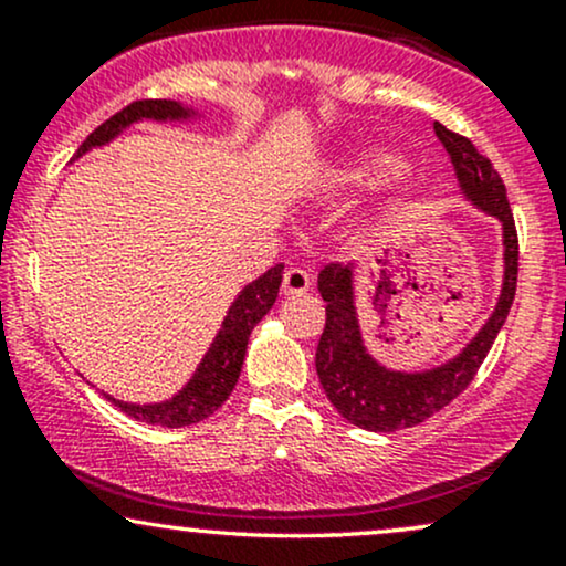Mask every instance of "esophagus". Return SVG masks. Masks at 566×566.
Instances as JSON below:
<instances>
[{"label": "esophagus", "instance_id": "esophagus-1", "mask_svg": "<svg viewBox=\"0 0 566 566\" xmlns=\"http://www.w3.org/2000/svg\"><path fill=\"white\" fill-rule=\"evenodd\" d=\"M311 287V276L303 269H287L282 279V292L284 295H303Z\"/></svg>", "mask_w": 566, "mask_h": 566}]
</instances>
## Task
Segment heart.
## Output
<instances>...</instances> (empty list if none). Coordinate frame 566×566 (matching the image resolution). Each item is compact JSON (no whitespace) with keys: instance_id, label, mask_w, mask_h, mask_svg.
Instances as JSON below:
<instances>
[{"instance_id":"heart-1","label":"heart","mask_w":566,"mask_h":566,"mask_svg":"<svg viewBox=\"0 0 566 566\" xmlns=\"http://www.w3.org/2000/svg\"><path fill=\"white\" fill-rule=\"evenodd\" d=\"M399 167H401L399 157H394V154L375 151V154H367L365 159L356 161V165L348 167V170H343L340 184L343 186H359V184H367V180H373V178H380V175L399 172Z\"/></svg>"}]
</instances>
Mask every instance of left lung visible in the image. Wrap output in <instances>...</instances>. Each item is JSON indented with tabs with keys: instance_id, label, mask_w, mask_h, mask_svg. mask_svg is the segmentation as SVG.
<instances>
[{
	"instance_id": "obj_1",
	"label": "left lung",
	"mask_w": 566,
	"mask_h": 566,
	"mask_svg": "<svg viewBox=\"0 0 566 566\" xmlns=\"http://www.w3.org/2000/svg\"><path fill=\"white\" fill-rule=\"evenodd\" d=\"M433 133L450 154L465 201L495 218L503 229V287L490 319L454 359L423 373H401L380 365L365 346L356 316L354 265H324L319 292L327 303V322L316 346V375L337 412L365 431L388 433L412 428L463 394L482 367L484 356L490 354L500 327L509 319L516 295L518 239L503 180L469 138L439 122H433Z\"/></svg>"
}]
</instances>
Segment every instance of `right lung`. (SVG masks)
Here are the masks:
<instances>
[{
  "instance_id": "right-lung-1",
  "label": "right lung",
  "mask_w": 566,
  "mask_h": 566,
  "mask_svg": "<svg viewBox=\"0 0 566 566\" xmlns=\"http://www.w3.org/2000/svg\"><path fill=\"white\" fill-rule=\"evenodd\" d=\"M197 116L199 112H193V108H188L178 101H135L129 103L127 108H122L119 114H114L112 119L103 122L101 127L93 129V133L87 135V140L80 146L74 159L93 151V148L112 143L122 129L135 125V122H191L197 119ZM282 271L284 265L276 263L274 269H269L263 276H258L255 282H250L242 292H239L237 301L231 303L229 311H226V319L220 324L216 340L207 348L205 359L199 361L193 378L188 380L172 399L157 401V405H129V401H119L108 394L103 396H106L108 401H114V405L119 407L122 412H127L129 418L148 426L184 428L210 418V415L229 399L233 386H237L239 373H242L244 365L247 340H250V333L255 329V324L261 322L271 311V305L276 303L279 284H282Z\"/></svg>"
}]
</instances>
